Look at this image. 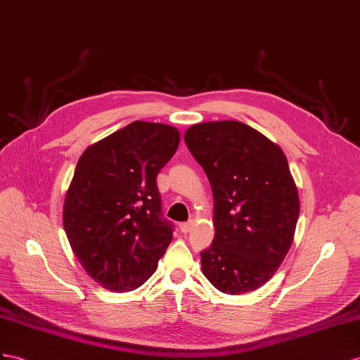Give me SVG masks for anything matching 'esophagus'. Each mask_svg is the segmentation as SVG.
Listing matches in <instances>:
<instances>
[{
  "mask_svg": "<svg viewBox=\"0 0 360 360\" xmlns=\"http://www.w3.org/2000/svg\"><path fill=\"white\" fill-rule=\"evenodd\" d=\"M193 226H195V220H188V222H184V224H181L179 225V228H181V231L184 233V234H188L191 229H193Z\"/></svg>",
  "mask_w": 360,
  "mask_h": 360,
  "instance_id": "esophagus-1",
  "label": "esophagus"
}]
</instances>
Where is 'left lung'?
I'll return each mask as SVG.
<instances>
[{
  "label": "left lung",
  "mask_w": 360,
  "mask_h": 360,
  "mask_svg": "<svg viewBox=\"0 0 360 360\" xmlns=\"http://www.w3.org/2000/svg\"><path fill=\"white\" fill-rule=\"evenodd\" d=\"M186 144L207 173L214 198V240L200 252L216 289L262 288L283 263L300 216L298 190L284 152L233 120L193 124Z\"/></svg>",
  "instance_id": "8db88e82"
}]
</instances>
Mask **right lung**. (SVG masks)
<instances>
[{
    "instance_id": "obj_1",
    "label": "right lung",
    "mask_w": 360,
    "mask_h": 360,
    "mask_svg": "<svg viewBox=\"0 0 360 360\" xmlns=\"http://www.w3.org/2000/svg\"><path fill=\"white\" fill-rule=\"evenodd\" d=\"M179 140L176 127L134 122L89 146L77 161L63 228L84 269L109 290L140 288L172 242L156 176Z\"/></svg>"
}]
</instances>
